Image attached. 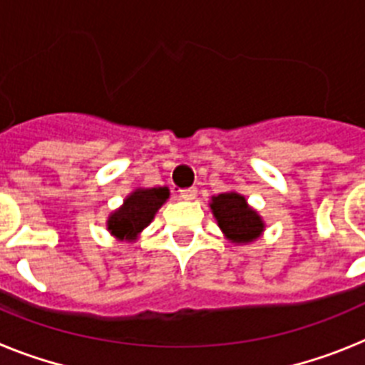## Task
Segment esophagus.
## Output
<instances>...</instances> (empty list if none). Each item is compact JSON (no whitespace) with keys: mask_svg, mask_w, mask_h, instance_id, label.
<instances>
[{"mask_svg":"<svg viewBox=\"0 0 365 365\" xmlns=\"http://www.w3.org/2000/svg\"><path fill=\"white\" fill-rule=\"evenodd\" d=\"M180 196H182L183 200H195L196 189L195 187H187V189H182V191H180Z\"/></svg>","mask_w":365,"mask_h":365,"instance_id":"esophagus-1","label":"esophagus"}]
</instances>
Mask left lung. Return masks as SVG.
<instances>
[{"instance_id": "1", "label": "left lung", "mask_w": 365, "mask_h": 365, "mask_svg": "<svg viewBox=\"0 0 365 365\" xmlns=\"http://www.w3.org/2000/svg\"><path fill=\"white\" fill-rule=\"evenodd\" d=\"M215 218L218 220V226L227 235L231 242H252L261 235L262 224L252 207H248L246 198L237 192H224V195L213 196L211 202Z\"/></svg>"}]
</instances>
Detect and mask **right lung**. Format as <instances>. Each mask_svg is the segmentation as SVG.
I'll list each match as a JSON object with an SVG mask.
<instances>
[{"label": "right lung", "instance_id": "add662e5", "mask_svg": "<svg viewBox=\"0 0 365 365\" xmlns=\"http://www.w3.org/2000/svg\"><path fill=\"white\" fill-rule=\"evenodd\" d=\"M167 198H169L167 187L138 189L126 198L125 205L110 217L108 230L119 239H132L150 224L156 211Z\"/></svg>", "mask_w": 365, "mask_h": 365}]
</instances>
